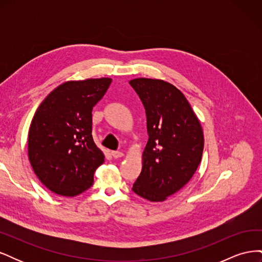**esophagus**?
Masks as SVG:
<instances>
[{
  "label": "esophagus",
  "instance_id": "esophagus-1",
  "mask_svg": "<svg viewBox=\"0 0 262 262\" xmlns=\"http://www.w3.org/2000/svg\"><path fill=\"white\" fill-rule=\"evenodd\" d=\"M112 155H113L114 158H120V157L123 156V153L122 152H118V150H113Z\"/></svg>",
  "mask_w": 262,
  "mask_h": 262
}]
</instances>
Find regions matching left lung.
<instances>
[{
	"mask_svg": "<svg viewBox=\"0 0 262 262\" xmlns=\"http://www.w3.org/2000/svg\"><path fill=\"white\" fill-rule=\"evenodd\" d=\"M130 85L144 105L148 133L132 190L150 202H162L194 175L202 158L203 130L188 99L172 84L140 77Z\"/></svg>",
	"mask_w": 262,
	"mask_h": 262,
	"instance_id": "1",
	"label": "left lung"
}]
</instances>
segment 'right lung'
Wrapping results in <instances>:
<instances>
[{"mask_svg": "<svg viewBox=\"0 0 262 262\" xmlns=\"http://www.w3.org/2000/svg\"><path fill=\"white\" fill-rule=\"evenodd\" d=\"M112 81H68L36 110L28 132V158L38 179L53 193L75 196L84 192L105 162L93 140L92 110Z\"/></svg>", "mask_w": 262, "mask_h": 262, "instance_id": "1", "label": "right lung"}]
</instances>
